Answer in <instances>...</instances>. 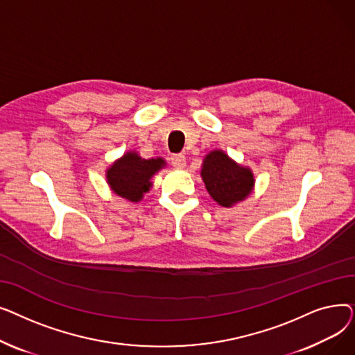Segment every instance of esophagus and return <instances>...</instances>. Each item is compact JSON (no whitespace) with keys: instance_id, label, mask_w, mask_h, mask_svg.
I'll return each mask as SVG.
<instances>
[{"instance_id":"34e87169","label":"esophagus","mask_w":355,"mask_h":355,"mask_svg":"<svg viewBox=\"0 0 355 355\" xmlns=\"http://www.w3.org/2000/svg\"><path fill=\"white\" fill-rule=\"evenodd\" d=\"M171 164L175 166V168H184L185 164H187V159H185V155L184 154H174L171 157Z\"/></svg>"}]
</instances>
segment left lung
<instances>
[{"label":"left lung","instance_id":"left-lung-1","mask_svg":"<svg viewBox=\"0 0 355 355\" xmlns=\"http://www.w3.org/2000/svg\"><path fill=\"white\" fill-rule=\"evenodd\" d=\"M201 177L209 194L223 207L246 198L253 187V174L233 162L223 151L210 153L202 162Z\"/></svg>","mask_w":355,"mask_h":355}]
</instances>
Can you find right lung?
<instances>
[{
    "mask_svg": "<svg viewBox=\"0 0 355 355\" xmlns=\"http://www.w3.org/2000/svg\"><path fill=\"white\" fill-rule=\"evenodd\" d=\"M164 165L162 158L144 159L135 153H128L109 168L106 178L119 197L137 202L151 187V177Z\"/></svg>",
    "mask_w": 355,
    "mask_h": 355,
    "instance_id": "1",
    "label": "right lung"
}]
</instances>
